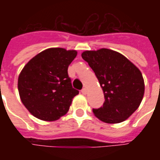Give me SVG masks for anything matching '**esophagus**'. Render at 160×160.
Masks as SVG:
<instances>
[{
	"label": "esophagus",
	"instance_id": "1",
	"mask_svg": "<svg viewBox=\"0 0 160 160\" xmlns=\"http://www.w3.org/2000/svg\"><path fill=\"white\" fill-rule=\"evenodd\" d=\"M81 93L83 94V95H87V88H83V89L81 90Z\"/></svg>",
	"mask_w": 160,
	"mask_h": 160
}]
</instances>
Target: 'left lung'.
I'll list each match as a JSON object with an SVG mask.
<instances>
[{"label": "left lung", "instance_id": "obj_1", "mask_svg": "<svg viewBox=\"0 0 160 160\" xmlns=\"http://www.w3.org/2000/svg\"><path fill=\"white\" fill-rule=\"evenodd\" d=\"M81 56L94 71L105 98L102 107L92 110L95 117L106 123L128 119L144 96V79L140 69L112 49L86 50Z\"/></svg>", "mask_w": 160, "mask_h": 160}]
</instances>
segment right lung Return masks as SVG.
Returning a JSON list of instances; mask_svg holds the SVG:
<instances>
[{"label":"right lung","mask_w":160,"mask_h":160,"mask_svg":"<svg viewBox=\"0 0 160 160\" xmlns=\"http://www.w3.org/2000/svg\"><path fill=\"white\" fill-rule=\"evenodd\" d=\"M77 51L49 48L30 60L18 79L21 102L40 120L53 122L66 114L79 91L73 89L68 68Z\"/></svg>","instance_id":"add662e5"}]
</instances>
